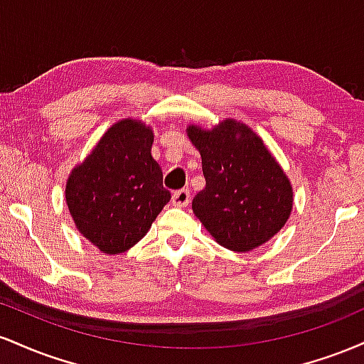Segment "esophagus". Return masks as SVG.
I'll return each instance as SVG.
<instances>
[{
  "instance_id": "1",
  "label": "esophagus",
  "mask_w": 364,
  "mask_h": 364,
  "mask_svg": "<svg viewBox=\"0 0 364 364\" xmlns=\"http://www.w3.org/2000/svg\"><path fill=\"white\" fill-rule=\"evenodd\" d=\"M190 198H191L190 191H188V190H178V191H174V193H173V200H171V202H173L174 207L183 208V207H186L188 203H190Z\"/></svg>"
}]
</instances>
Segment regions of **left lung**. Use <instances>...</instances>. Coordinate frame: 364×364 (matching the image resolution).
<instances>
[{"label":"left lung","instance_id":"obj_1","mask_svg":"<svg viewBox=\"0 0 364 364\" xmlns=\"http://www.w3.org/2000/svg\"><path fill=\"white\" fill-rule=\"evenodd\" d=\"M186 135L205 176L191 208L217 243L245 253L277 235L291 215L292 185L260 136L232 118L210 129L188 124Z\"/></svg>","mask_w":364,"mask_h":364}]
</instances>
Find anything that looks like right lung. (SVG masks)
I'll use <instances>...</instances> for the list:
<instances>
[{"label":"right lung","instance_id":"1","mask_svg":"<svg viewBox=\"0 0 364 364\" xmlns=\"http://www.w3.org/2000/svg\"><path fill=\"white\" fill-rule=\"evenodd\" d=\"M152 144L149 124L119 119L70 173L65 188L70 215L77 231L102 253L128 252L171 200Z\"/></svg>","mask_w":364,"mask_h":364}]
</instances>
